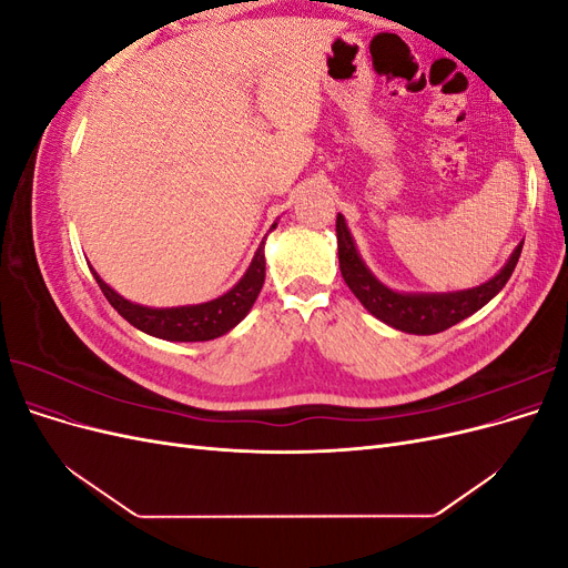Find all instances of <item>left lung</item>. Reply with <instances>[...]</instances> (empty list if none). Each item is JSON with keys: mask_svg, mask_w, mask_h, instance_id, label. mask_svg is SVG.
Instances as JSON below:
<instances>
[{"mask_svg": "<svg viewBox=\"0 0 568 568\" xmlns=\"http://www.w3.org/2000/svg\"><path fill=\"white\" fill-rule=\"evenodd\" d=\"M336 239L341 274L355 294V298L363 303L376 320L386 322L393 329L422 336L450 329L453 324L474 315L490 298L500 294L503 286L509 282L514 267H517L524 248L521 242L509 255L505 267L480 286L453 291V294H400V291H393L386 284H382L369 272V267L355 248L346 220H343L341 213L336 217Z\"/></svg>", "mask_w": 568, "mask_h": 568, "instance_id": "1", "label": "left lung"}]
</instances>
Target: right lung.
<instances>
[{"label": "right lung", "mask_w": 568, "mask_h": 568, "mask_svg": "<svg viewBox=\"0 0 568 568\" xmlns=\"http://www.w3.org/2000/svg\"><path fill=\"white\" fill-rule=\"evenodd\" d=\"M274 227H277V222H274L270 230ZM92 274L99 288L104 291L106 301L140 332L165 341H211L234 329V326L248 315L265 282V253L261 244L246 274L227 291V294L199 305L146 307L115 294L94 270Z\"/></svg>", "instance_id": "obj_1"}]
</instances>
